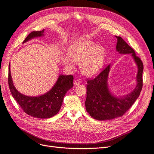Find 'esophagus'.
Segmentation results:
<instances>
[{"label": "esophagus", "mask_w": 154, "mask_h": 154, "mask_svg": "<svg viewBox=\"0 0 154 154\" xmlns=\"http://www.w3.org/2000/svg\"><path fill=\"white\" fill-rule=\"evenodd\" d=\"M73 84L75 86H79V85H80L81 81H80V80H79V79H76V80L74 81Z\"/></svg>", "instance_id": "1"}]
</instances>
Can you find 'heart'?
I'll return each instance as SVG.
<instances>
[{
	"label": "heart",
	"mask_w": 154,
	"mask_h": 154,
	"mask_svg": "<svg viewBox=\"0 0 154 154\" xmlns=\"http://www.w3.org/2000/svg\"><path fill=\"white\" fill-rule=\"evenodd\" d=\"M105 49L92 41L85 39L77 42L70 47L68 57H64V65L71 69L74 68L72 60L81 63V70L84 75L93 76L101 70L105 58Z\"/></svg>",
	"instance_id": "obj_1"
}]
</instances>
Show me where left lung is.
Wrapping results in <instances>:
<instances>
[{"label":"left lung","mask_w":154,"mask_h":154,"mask_svg":"<svg viewBox=\"0 0 154 154\" xmlns=\"http://www.w3.org/2000/svg\"><path fill=\"white\" fill-rule=\"evenodd\" d=\"M116 49L120 54H132L137 65V85L131 93L123 98L112 95L108 88L107 78L110 65L104 68L94 79H87L86 99L85 106L87 112L97 120H110L123 116L137 100L143 87V64L141 59L136 55L134 50L120 36H116Z\"/></svg>","instance_id":"8db88e82"}]
</instances>
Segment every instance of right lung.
<instances>
[{
    "mask_svg": "<svg viewBox=\"0 0 154 154\" xmlns=\"http://www.w3.org/2000/svg\"><path fill=\"white\" fill-rule=\"evenodd\" d=\"M44 29L40 31L31 32L24 39L23 43L30 39L43 36ZM72 75H60L56 83L51 90L41 96L29 97L18 92L14 86L12 81L10 64L9 65L8 84L13 97L27 115L38 118H49L56 115L60 110L63 98L66 92L73 86Z\"/></svg>",
    "mask_w": 154,
    "mask_h": 154,
    "instance_id": "1",
    "label": "right lung"
}]
</instances>
